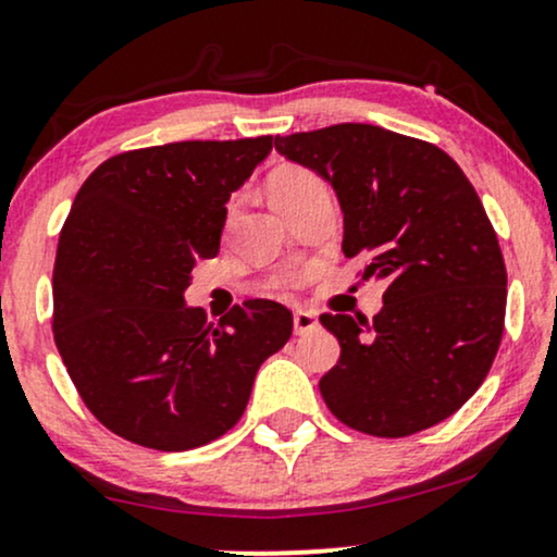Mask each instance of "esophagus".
Returning a JSON list of instances; mask_svg holds the SVG:
<instances>
[{"label": "esophagus", "instance_id": "obj_1", "mask_svg": "<svg viewBox=\"0 0 557 557\" xmlns=\"http://www.w3.org/2000/svg\"><path fill=\"white\" fill-rule=\"evenodd\" d=\"M317 314L314 311H306V309H296L293 311V330H296V335H306V332H311L317 327Z\"/></svg>", "mask_w": 557, "mask_h": 557}]
</instances>
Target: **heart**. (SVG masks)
<instances>
[{
    "mask_svg": "<svg viewBox=\"0 0 557 557\" xmlns=\"http://www.w3.org/2000/svg\"><path fill=\"white\" fill-rule=\"evenodd\" d=\"M267 190H270L274 207L285 209L287 203L298 201L300 196L317 194V190H327V185H324V181L314 170L300 168V164H283V168H277L270 175V181H267ZM235 209H238V201L230 203V214H227L230 222H233ZM285 283H293V280H285Z\"/></svg>",
    "mask_w": 557,
    "mask_h": 557,
    "instance_id": "1",
    "label": "heart"
}]
</instances>
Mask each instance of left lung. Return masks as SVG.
Wrapping results in <instances>:
<instances>
[{"label": "left lung", "instance_id": "left-lung-1", "mask_svg": "<svg viewBox=\"0 0 557 557\" xmlns=\"http://www.w3.org/2000/svg\"><path fill=\"white\" fill-rule=\"evenodd\" d=\"M332 183L343 253L382 280L380 314H322L341 359L319 380L350 430L408 437L453 417L487 376L505 327L500 243L463 170L426 140L341 123L274 138Z\"/></svg>", "mask_w": 557, "mask_h": 557}]
</instances>
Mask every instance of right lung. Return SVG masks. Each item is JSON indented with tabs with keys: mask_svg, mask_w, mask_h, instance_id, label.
Segmentation results:
<instances>
[{
	"mask_svg": "<svg viewBox=\"0 0 557 557\" xmlns=\"http://www.w3.org/2000/svg\"><path fill=\"white\" fill-rule=\"evenodd\" d=\"M272 136L177 140L123 151L81 185L54 259V343L107 430L151 450L201 447L238 424L259 367L293 314L243 300L207 324L185 306L198 259L220 251L230 194Z\"/></svg>",
	"mask_w": 557,
	"mask_h": 557,
	"instance_id": "1",
	"label": "right lung"
}]
</instances>
